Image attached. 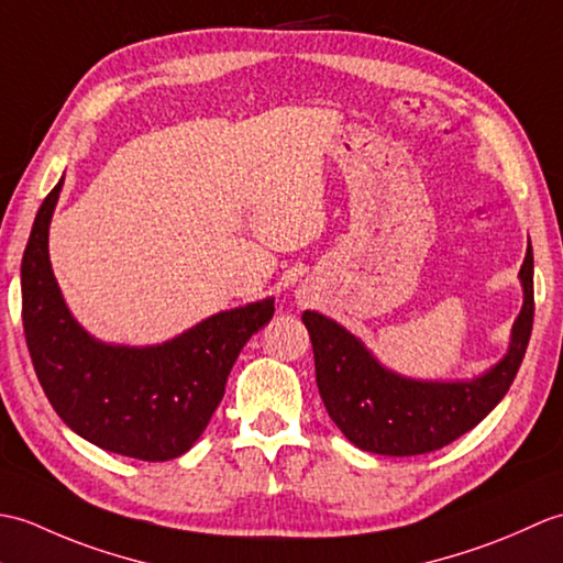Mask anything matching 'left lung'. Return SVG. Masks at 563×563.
Here are the masks:
<instances>
[{
	"label": "left lung",
	"instance_id": "left-lung-1",
	"mask_svg": "<svg viewBox=\"0 0 563 563\" xmlns=\"http://www.w3.org/2000/svg\"><path fill=\"white\" fill-rule=\"evenodd\" d=\"M532 249L518 273L522 307L512 321L506 355L472 379H413L382 365L339 321L314 309L302 314L312 339L317 387L331 421L355 448L389 457L450 445L492 413L506 397L528 351L534 317Z\"/></svg>",
	"mask_w": 563,
	"mask_h": 563
}]
</instances>
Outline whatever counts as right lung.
<instances>
[{
	"instance_id": "add662e5",
	"label": "right lung",
	"mask_w": 563,
	"mask_h": 563,
	"mask_svg": "<svg viewBox=\"0 0 563 563\" xmlns=\"http://www.w3.org/2000/svg\"><path fill=\"white\" fill-rule=\"evenodd\" d=\"M65 176L35 214L21 261V314L47 401L84 440L125 457H181L202 435L246 341L268 324L273 297L198 321L154 345L106 343L71 317L47 251Z\"/></svg>"
}]
</instances>
